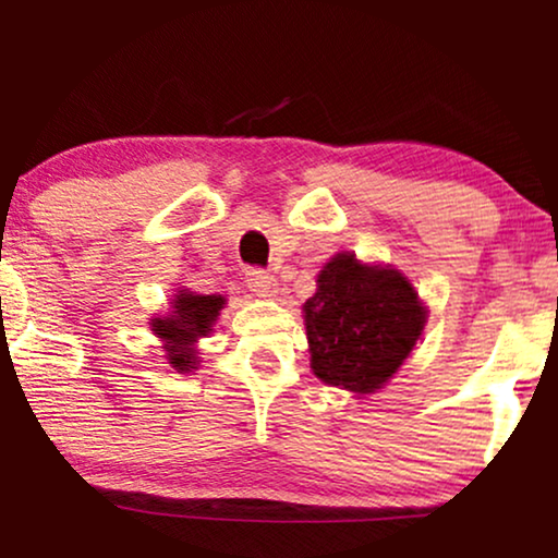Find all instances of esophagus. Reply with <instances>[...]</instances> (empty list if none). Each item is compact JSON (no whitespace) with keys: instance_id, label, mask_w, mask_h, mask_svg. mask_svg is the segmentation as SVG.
Wrapping results in <instances>:
<instances>
[{"instance_id":"34e87169","label":"esophagus","mask_w":558,"mask_h":558,"mask_svg":"<svg viewBox=\"0 0 558 558\" xmlns=\"http://www.w3.org/2000/svg\"><path fill=\"white\" fill-rule=\"evenodd\" d=\"M248 288H252L257 296L270 299L278 293V280H275V275L262 270V267H254V270H248Z\"/></svg>"}]
</instances>
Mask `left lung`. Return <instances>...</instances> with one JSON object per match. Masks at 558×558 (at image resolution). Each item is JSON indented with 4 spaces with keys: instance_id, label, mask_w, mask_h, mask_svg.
<instances>
[{
    "instance_id": "1",
    "label": "left lung",
    "mask_w": 558,
    "mask_h": 558,
    "mask_svg": "<svg viewBox=\"0 0 558 558\" xmlns=\"http://www.w3.org/2000/svg\"><path fill=\"white\" fill-rule=\"evenodd\" d=\"M304 323L319 380L373 393L414 349L425 328V310L401 272L336 254L317 275Z\"/></svg>"
}]
</instances>
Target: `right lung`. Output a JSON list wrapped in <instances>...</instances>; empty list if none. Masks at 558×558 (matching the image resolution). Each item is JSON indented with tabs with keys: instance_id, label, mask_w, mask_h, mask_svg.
I'll return each instance as SVG.
<instances>
[{
	"instance_id": "obj_1",
	"label": "right lung",
	"mask_w": 558,
	"mask_h": 558,
	"mask_svg": "<svg viewBox=\"0 0 558 558\" xmlns=\"http://www.w3.org/2000/svg\"><path fill=\"white\" fill-rule=\"evenodd\" d=\"M222 304H226L222 296H202V293L181 291L172 301V315L155 319V332L168 343V360L178 373L194 367L196 354L191 345L207 332H213Z\"/></svg>"
}]
</instances>
